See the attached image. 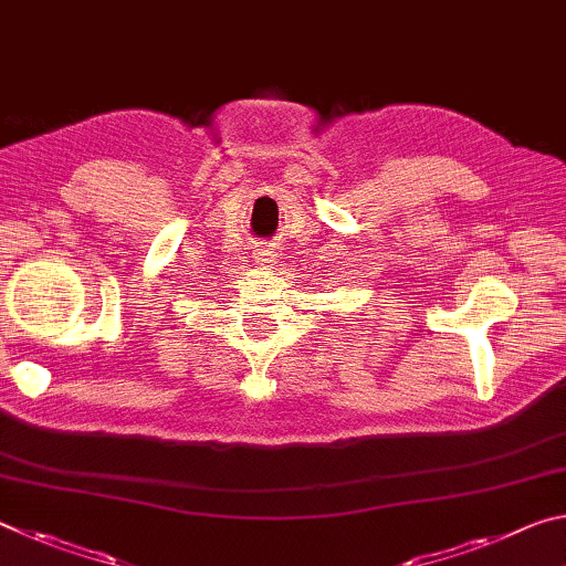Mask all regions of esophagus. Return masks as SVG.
I'll list each match as a JSON object with an SVG mask.
<instances>
[{
  "mask_svg": "<svg viewBox=\"0 0 566 566\" xmlns=\"http://www.w3.org/2000/svg\"><path fill=\"white\" fill-rule=\"evenodd\" d=\"M254 262L260 264V266H270V270H274L276 252L272 249V244H264L260 249H254Z\"/></svg>",
  "mask_w": 566,
  "mask_h": 566,
  "instance_id": "1",
  "label": "esophagus"
}]
</instances>
